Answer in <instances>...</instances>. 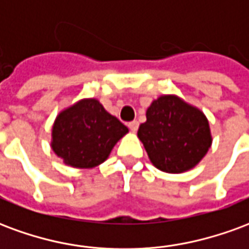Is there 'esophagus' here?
<instances>
[{"mask_svg":"<svg viewBox=\"0 0 249 249\" xmlns=\"http://www.w3.org/2000/svg\"><path fill=\"white\" fill-rule=\"evenodd\" d=\"M128 126H129L130 132L136 133V132H137V129H139V123H137V121H132V123H129V124H128Z\"/></svg>","mask_w":249,"mask_h":249,"instance_id":"1","label":"esophagus"}]
</instances>
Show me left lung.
I'll list each match as a JSON object with an SVG mask.
<instances>
[{"instance_id":"8db88e82","label":"left lung","mask_w":249,"mask_h":249,"mask_svg":"<svg viewBox=\"0 0 249 249\" xmlns=\"http://www.w3.org/2000/svg\"><path fill=\"white\" fill-rule=\"evenodd\" d=\"M137 137L152 164L167 173H183L195 168L212 145L205 114L175 94H164L152 101Z\"/></svg>"}]
</instances>
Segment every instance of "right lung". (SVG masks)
<instances>
[{
	"mask_svg": "<svg viewBox=\"0 0 249 249\" xmlns=\"http://www.w3.org/2000/svg\"><path fill=\"white\" fill-rule=\"evenodd\" d=\"M126 133L128 128L98 100L84 98L58 113L52 128L51 146L66 165L90 169L105 161Z\"/></svg>",
	"mask_w": 249,
	"mask_h": 249,
	"instance_id": "right-lung-1",
	"label": "right lung"
}]
</instances>
